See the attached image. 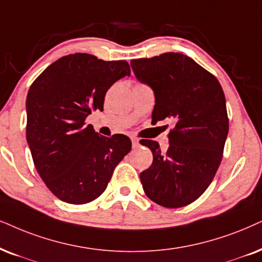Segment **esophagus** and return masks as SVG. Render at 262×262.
I'll return each instance as SVG.
<instances>
[{
  "label": "esophagus",
  "mask_w": 262,
  "mask_h": 262,
  "mask_svg": "<svg viewBox=\"0 0 262 262\" xmlns=\"http://www.w3.org/2000/svg\"><path fill=\"white\" fill-rule=\"evenodd\" d=\"M132 144H133V148L139 146V140L137 138H132Z\"/></svg>",
  "instance_id": "34e87169"
}]
</instances>
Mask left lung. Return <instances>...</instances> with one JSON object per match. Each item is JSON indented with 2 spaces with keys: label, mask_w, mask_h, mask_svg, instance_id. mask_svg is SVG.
Instances as JSON below:
<instances>
[{
  "label": "left lung",
  "mask_w": 262,
  "mask_h": 262,
  "mask_svg": "<svg viewBox=\"0 0 262 262\" xmlns=\"http://www.w3.org/2000/svg\"><path fill=\"white\" fill-rule=\"evenodd\" d=\"M135 77L154 89L152 122L170 118L169 146L140 141L154 155L140 173L146 196L165 208H180L202 196L216 174L228 134L226 100L214 75L181 53L130 61Z\"/></svg>",
  "instance_id": "8db88e82"
}]
</instances>
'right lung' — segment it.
<instances>
[{
    "instance_id": "add662e5",
    "label": "right lung",
    "mask_w": 262,
    "mask_h": 262,
    "mask_svg": "<svg viewBox=\"0 0 262 262\" xmlns=\"http://www.w3.org/2000/svg\"><path fill=\"white\" fill-rule=\"evenodd\" d=\"M124 76H130L125 60L75 53L49 65L29 89L26 140L32 160L46 186L66 203L97 200L130 151L125 135L102 137L85 124L92 111H102L107 89Z\"/></svg>"
}]
</instances>
